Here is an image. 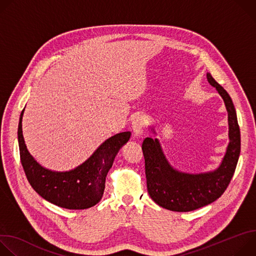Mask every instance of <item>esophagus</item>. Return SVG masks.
Returning <instances> with one entry per match:
<instances>
[{
    "mask_svg": "<svg viewBox=\"0 0 256 256\" xmlns=\"http://www.w3.org/2000/svg\"><path fill=\"white\" fill-rule=\"evenodd\" d=\"M146 124H147V118L144 114H138L134 118V120L132 122V126L136 136H140L142 134V130Z\"/></svg>",
    "mask_w": 256,
    "mask_h": 256,
    "instance_id": "34e87169",
    "label": "esophagus"
}]
</instances>
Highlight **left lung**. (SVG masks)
<instances>
[{"label": "left lung", "instance_id": "1", "mask_svg": "<svg viewBox=\"0 0 256 256\" xmlns=\"http://www.w3.org/2000/svg\"><path fill=\"white\" fill-rule=\"evenodd\" d=\"M206 77L224 99L228 112L230 142L221 166L210 173H180L168 164L157 138H146L142 144L148 192L157 204L170 210L190 212L218 200L227 190L239 159L240 130L234 104L210 72Z\"/></svg>", "mask_w": 256, "mask_h": 256}]
</instances>
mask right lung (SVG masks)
Wrapping results in <instances>:
<instances>
[{"instance_id": "add662e5", "label": "right lung", "mask_w": 256, "mask_h": 256, "mask_svg": "<svg viewBox=\"0 0 256 256\" xmlns=\"http://www.w3.org/2000/svg\"><path fill=\"white\" fill-rule=\"evenodd\" d=\"M21 112L18 140L21 163L32 188L48 202L68 210H84L99 202L108 170L130 132L118 134L106 140L81 166L68 172H52L42 167L26 149L22 134Z\"/></svg>"}]
</instances>
